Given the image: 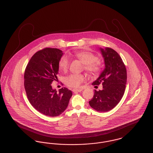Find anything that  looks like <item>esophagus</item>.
Here are the masks:
<instances>
[{
	"label": "esophagus",
	"instance_id": "obj_1",
	"mask_svg": "<svg viewBox=\"0 0 153 153\" xmlns=\"http://www.w3.org/2000/svg\"><path fill=\"white\" fill-rule=\"evenodd\" d=\"M72 91H73V92L76 93V92H81V91H82V89H73Z\"/></svg>",
	"mask_w": 153,
	"mask_h": 153
}]
</instances>
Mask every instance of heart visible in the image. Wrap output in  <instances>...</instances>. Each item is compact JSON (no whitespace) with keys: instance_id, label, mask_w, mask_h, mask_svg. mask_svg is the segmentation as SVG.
<instances>
[{"instance_id":"1","label":"heart","mask_w":153,"mask_h":153,"mask_svg":"<svg viewBox=\"0 0 153 153\" xmlns=\"http://www.w3.org/2000/svg\"><path fill=\"white\" fill-rule=\"evenodd\" d=\"M74 56L79 59L84 64L85 71L91 75L97 74L102 71V65L98 60V57L89 51H80L74 54ZM59 68L63 72H66L69 66V60L66 56L60 59L58 63ZM85 80V77L81 74H71L65 79V84L69 87L77 88Z\"/></svg>"}]
</instances>
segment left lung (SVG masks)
Here are the masks:
<instances>
[{
  "label": "left lung",
  "instance_id": "1",
  "mask_svg": "<svg viewBox=\"0 0 153 153\" xmlns=\"http://www.w3.org/2000/svg\"><path fill=\"white\" fill-rule=\"evenodd\" d=\"M104 58L105 68L93 85L102 83V89L95 90L90 106L98 112L113 109L120 102L124 93L127 82V72L122 59L117 51L109 48H100Z\"/></svg>",
  "mask_w": 153,
  "mask_h": 153
}]
</instances>
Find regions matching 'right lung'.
Returning a JSON list of instances; mask_svg holds the SVG:
<instances>
[{
  "label": "right lung",
  "mask_w": 153,
  "mask_h": 153,
  "mask_svg": "<svg viewBox=\"0 0 153 153\" xmlns=\"http://www.w3.org/2000/svg\"><path fill=\"white\" fill-rule=\"evenodd\" d=\"M63 55L56 48H45L30 59L24 74V86L32 106L45 115L55 117L67 108L72 92L66 88L57 92L51 84L57 79L58 63Z\"/></svg>",
  "instance_id": "add662e5"
}]
</instances>
